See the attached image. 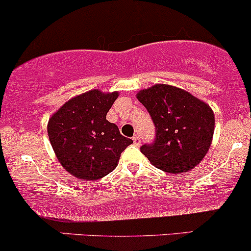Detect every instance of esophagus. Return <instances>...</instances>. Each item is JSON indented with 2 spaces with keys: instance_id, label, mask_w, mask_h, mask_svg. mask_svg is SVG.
<instances>
[{
  "instance_id": "esophagus-1",
  "label": "esophagus",
  "mask_w": 251,
  "mask_h": 251,
  "mask_svg": "<svg viewBox=\"0 0 251 251\" xmlns=\"http://www.w3.org/2000/svg\"><path fill=\"white\" fill-rule=\"evenodd\" d=\"M133 141H134V145H136V146L141 145V139L137 136V135H135V136L133 137Z\"/></svg>"
}]
</instances>
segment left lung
Listing matches in <instances>:
<instances>
[{
    "instance_id": "1",
    "label": "left lung",
    "mask_w": 251,
    "mask_h": 251,
    "mask_svg": "<svg viewBox=\"0 0 251 251\" xmlns=\"http://www.w3.org/2000/svg\"><path fill=\"white\" fill-rule=\"evenodd\" d=\"M136 96L155 126V140L141 146L142 154L167 173L192 170L204 159L212 142L215 115L210 105L185 90L166 84L141 90Z\"/></svg>"
}]
</instances>
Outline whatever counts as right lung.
<instances>
[{
  "mask_svg": "<svg viewBox=\"0 0 251 251\" xmlns=\"http://www.w3.org/2000/svg\"><path fill=\"white\" fill-rule=\"evenodd\" d=\"M118 92L100 90L81 94L66 102L50 118V142L61 166L75 178L100 179L116 168L121 153L133 140L121 135L106 120Z\"/></svg>",
  "mask_w": 251,
  "mask_h": 251,
  "instance_id": "1",
  "label": "right lung"
}]
</instances>
